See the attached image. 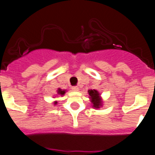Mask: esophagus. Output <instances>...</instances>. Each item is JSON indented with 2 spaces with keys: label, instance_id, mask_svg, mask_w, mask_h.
<instances>
[{
  "label": "esophagus",
  "instance_id": "esophagus-1",
  "mask_svg": "<svg viewBox=\"0 0 155 155\" xmlns=\"http://www.w3.org/2000/svg\"><path fill=\"white\" fill-rule=\"evenodd\" d=\"M71 89L73 90L74 91H79V87L78 86H74V87H71Z\"/></svg>",
  "mask_w": 155,
  "mask_h": 155
}]
</instances>
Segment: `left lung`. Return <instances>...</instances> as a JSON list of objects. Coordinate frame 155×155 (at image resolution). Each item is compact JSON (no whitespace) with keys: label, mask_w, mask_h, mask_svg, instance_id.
Instances as JSON below:
<instances>
[{"label":"left lung","mask_w":155,"mask_h":155,"mask_svg":"<svg viewBox=\"0 0 155 155\" xmlns=\"http://www.w3.org/2000/svg\"><path fill=\"white\" fill-rule=\"evenodd\" d=\"M87 93L89 94L90 102H91V105L92 108L98 109L103 106V101H102V98L101 97L99 91L95 89H90L87 91Z\"/></svg>","instance_id":"left-lung-1"}]
</instances>
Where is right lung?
I'll use <instances>...</instances> for the list:
<instances>
[{
	"mask_svg": "<svg viewBox=\"0 0 155 155\" xmlns=\"http://www.w3.org/2000/svg\"><path fill=\"white\" fill-rule=\"evenodd\" d=\"M67 90L65 89H61V88H58L57 90V94H55V95H53V98H55V97L58 96V95H61V96H64V94L66 93ZM53 105H57V101H54L53 102Z\"/></svg>",
	"mask_w": 155,
	"mask_h": 155,
	"instance_id": "add662e5",
	"label": "right lung"
}]
</instances>
